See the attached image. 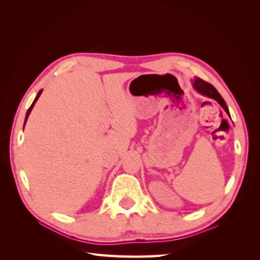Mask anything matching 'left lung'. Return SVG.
Wrapping results in <instances>:
<instances>
[{
  "label": "left lung",
  "instance_id": "left-lung-1",
  "mask_svg": "<svg viewBox=\"0 0 260 260\" xmlns=\"http://www.w3.org/2000/svg\"><path fill=\"white\" fill-rule=\"evenodd\" d=\"M192 84H193V88L199 93H201L202 95H205V96H208V98L216 100L218 103L221 105V107L224 109L225 113L230 116L229 109H228V106L225 104L224 100L221 98V95H220L219 92L210 83L200 79V78H195V79L192 81Z\"/></svg>",
  "mask_w": 260,
  "mask_h": 260
}]
</instances>
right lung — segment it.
<instances>
[{
  "mask_svg": "<svg viewBox=\"0 0 260 260\" xmlns=\"http://www.w3.org/2000/svg\"><path fill=\"white\" fill-rule=\"evenodd\" d=\"M42 91H43V90H40V91H39V93L37 94V96H36V99H35V101H34V103H32V104H31V106L29 107V109H28V112H27V115H26V119H25V123H23V128H25V124H26V121H27V119H28V116H29L30 112H31V111H32V108H34V106H35V103H36V102L38 101L39 96H40V95H41V93H42Z\"/></svg>",
  "mask_w": 260,
  "mask_h": 260,
  "instance_id": "1",
  "label": "right lung"
}]
</instances>
